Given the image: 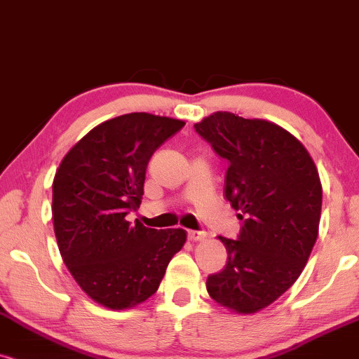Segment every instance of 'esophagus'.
<instances>
[{"label":"esophagus","instance_id":"obj_1","mask_svg":"<svg viewBox=\"0 0 359 359\" xmlns=\"http://www.w3.org/2000/svg\"><path fill=\"white\" fill-rule=\"evenodd\" d=\"M188 238L191 241H203L206 238V233L205 231H194V229H189Z\"/></svg>","mask_w":359,"mask_h":359}]
</instances>
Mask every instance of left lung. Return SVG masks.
Here are the masks:
<instances>
[{"label":"left lung","instance_id":"8db88e82","mask_svg":"<svg viewBox=\"0 0 359 359\" xmlns=\"http://www.w3.org/2000/svg\"><path fill=\"white\" fill-rule=\"evenodd\" d=\"M226 161L224 196L243 221L238 240L219 236L226 266L210 274L211 298L250 315L298 280L318 238L323 188L302 141L264 119L218 111L194 125Z\"/></svg>","mask_w":359,"mask_h":359}]
</instances>
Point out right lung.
Listing matches in <instances>:
<instances>
[{
	"instance_id": "add662e5",
	"label": "right lung",
	"mask_w": 359,
	"mask_h": 359,
	"mask_svg": "<svg viewBox=\"0 0 359 359\" xmlns=\"http://www.w3.org/2000/svg\"><path fill=\"white\" fill-rule=\"evenodd\" d=\"M181 119L130 113L108 119L66 153L53 180V224L66 268L93 302L126 309L156 293L187 231L131 224L153 153Z\"/></svg>"
}]
</instances>
